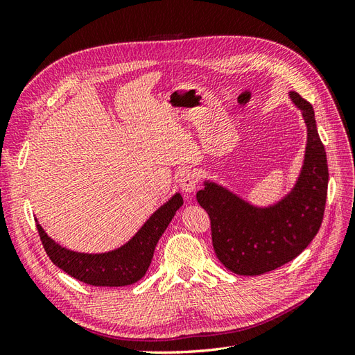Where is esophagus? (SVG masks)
<instances>
[{
  "mask_svg": "<svg viewBox=\"0 0 355 355\" xmlns=\"http://www.w3.org/2000/svg\"><path fill=\"white\" fill-rule=\"evenodd\" d=\"M178 182H179L180 189L184 191V192H187V194H191V192H194L197 189V184H198L196 173H194V171H191V170H184V171H182V173L179 175Z\"/></svg>",
  "mask_w": 355,
  "mask_h": 355,
  "instance_id": "esophagus-1",
  "label": "esophagus"
}]
</instances>
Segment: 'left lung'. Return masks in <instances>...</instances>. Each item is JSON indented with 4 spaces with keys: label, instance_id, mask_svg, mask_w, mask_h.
Returning <instances> with one entry per match:
<instances>
[{
    "label": "left lung",
    "instance_id": "8db88e82",
    "mask_svg": "<svg viewBox=\"0 0 355 355\" xmlns=\"http://www.w3.org/2000/svg\"><path fill=\"white\" fill-rule=\"evenodd\" d=\"M290 99L306 124L304 166L295 187L278 202L257 207L228 188L206 180L197 201L207 211L218 259L239 275H261L293 261L317 235L327 198L329 168L314 110L296 92Z\"/></svg>",
    "mask_w": 355,
    "mask_h": 355
}]
</instances>
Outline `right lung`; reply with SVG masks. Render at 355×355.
Instances as JSON below:
<instances>
[{
	"label": "right lung",
	"instance_id": "obj_1",
	"mask_svg": "<svg viewBox=\"0 0 355 355\" xmlns=\"http://www.w3.org/2000/svg\"><path fill=\"white\" fill-rule=\"evenodd\" d=\"M182 204V196L175 194L144 223L130 241L106 253L89 254L68 250L51 240L40 223H37V230L51 262L71 277L90 286H128L139 282L146 274L159 237Z\"/></svg>",
	"mask_w": 355,
	"mask_h": 355
}]
</instances>
